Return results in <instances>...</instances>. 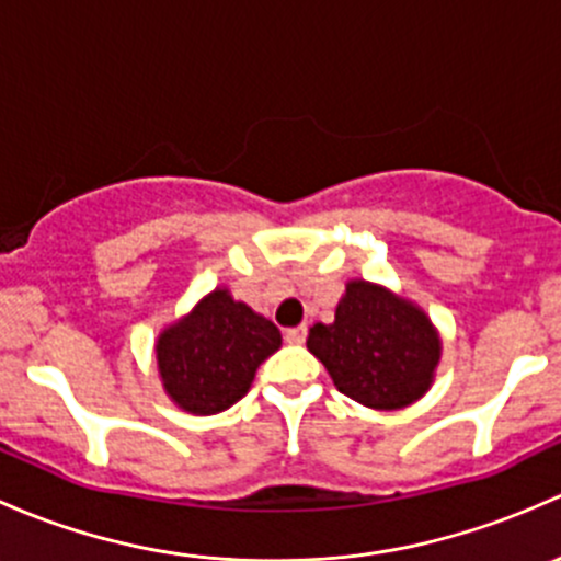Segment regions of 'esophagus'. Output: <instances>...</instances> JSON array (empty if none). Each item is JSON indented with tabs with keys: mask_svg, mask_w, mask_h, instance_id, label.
I'll list each match as a JSON object with an SVG mask.
<instances>
[{
	"mask_svg": "<svg viewBox=\"0 0 561 561\" xmlns=\"http://www.w3.org/2000/svg\"><path fill=\"white\" fill-rule=\"evenodd\" d=\"M305 337H308V327H305V323L286 329V343L288 345H302Z\"/></svg>",
	"mask_w": 561,
	"mask_h": 561,
	"instance_id": "obj_1",
	"label": "esophagus"
}]
</instances>
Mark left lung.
<instances>
[{"label":"left lung","instance_id":"1","mask_svg":"<svg viewBox=\"0 0 561 561\" xmlns=\"http://www.w3.org/2000/svg\"><path fill=\"white\" fill-rule=\"evenodd\" d=\"M308 351L337 391L373 410H402L435 383L443 340L424 308L380 283L354 278L332 323H313Z\"/></svg>","mask_w":561,"mask_h":561}]
</instances>
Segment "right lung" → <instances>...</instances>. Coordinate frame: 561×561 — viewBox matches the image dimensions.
<instances>
[{"label":"right lung","instance_id":"obj_1","mask_svg":"<svg viewBox=\"0 0 561 561\" xmlns=\"http://www.w3.org/2000/svg\"><path fill=\"white\" fill-rule=\"evenodd\" d=\"M280 343L273 321L218 286L161 329L153 351L172 405L192 415H216L248 394L259 365Z\"/></svg>","mask_w":561,"mask_h":561}]
</instances>
